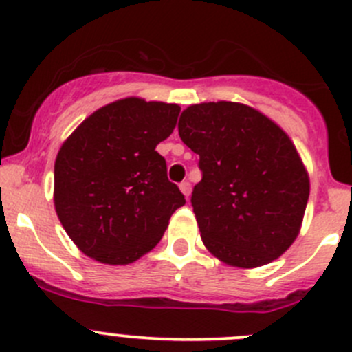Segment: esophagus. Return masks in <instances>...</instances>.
<instances>
[{"label":"esophagus","instance_id":"esophagus-1","mask_svg":"<svg viewBox=\"0 0 352 352\" xmlns=\"http://www.w3.org/2000/svg\"><path fill=\"white\" fill-rule=\"evenodd\" d=\"M180 190H182V194L186 197L190 196V184L189 182H182L180 184Z\"/></svg>","mask_w":352,"mask_h":352}]
</instances>
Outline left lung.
<instances>
[{
    "mask_svg": "<svg viewBox=\"0 0 352 352\" xmlns=\"http://www.w3.org/2000/svg\"><path fill=\"white\" fill-rule=\"evenodd\" d=\"M179 136L199 155L192 208L206 248L233 267L281 257L296 240L310 196L308 172L289 136L239 102L190 105Z\"/></svg>",
    "mask_w": 352,
    "mask_h": 352,
    "instance_id": "obj_1",
    "label": "left lung"
}]
</instances>
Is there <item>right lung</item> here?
<instances>
[{
  "label": "right lung",
  "instance_id": "1",
  "mask_svg": "<svg viewBox=\"0 0 352 352\" xmlns=\"http://www.w3.org/2000/svg\"><path fill=\"white\" fill-rule=\"evenodd\" d=\"M179 112L177 104L120 98L88 116L59 148L54 208L85 255L109 265L138 261L186 204L156 151Z\"/></svg>",
  "mask_w": 352,
  "mask_h": 352
}]
</instances>
